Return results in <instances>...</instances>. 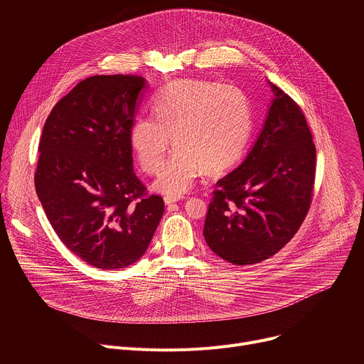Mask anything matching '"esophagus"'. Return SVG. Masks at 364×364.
Returning a JSON list of instances; mask_svg holds the SVG:
<instances>
[{"label":"esophagus","mask_w":364,"mask_h":364,"mask_svg":"<svg viewBox=\"0 0 364 364\" xmlns=\"http://www.w3.org/2000/svg\"><path fill=\"white\" fill-rule=\"evenodd\" d=\"M183 197H173V196H167V197H164V203L166 204H173V203H176V201H180Z\"/></svg>","instance_id":"1"}]
</instances>
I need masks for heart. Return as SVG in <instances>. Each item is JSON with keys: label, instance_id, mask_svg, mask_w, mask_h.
I'll use <instances>...</instances> for the list:
<instances>
[{"label": "heart", "instance_id": "heart-1", "mask_svg": "<svg viewBox=\"0 0 364 364\" xmlns=\"http://www.w3.org/2000/svg\"><path fill=\"white\" fill-rule=\"evenodd\" d=\"M154 112L155 118L134 124L131 146L141 168L154 174L174 142L177 149L154 183L173 197L187 193L207 168L222 173L237 163L252 132L249 99L233 85L174 82L155 100Z\"/></svg>", "mask_w": 364, "mask_h": 364}]
</instances>
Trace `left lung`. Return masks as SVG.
Masks as SVG:
<instances>
[{
    "instance_id": "obj_1",
    "label": "left lung",
    "mask_w": 364,
    "mask_h": 364,
    "mask_svg": "<svg viewBox=\"0 0 364 364\" xmlns=\"http://www.w3.org/2000/svg\"><path fill=\"white\" fill-rule=\"evenodd\" d=\"M274 97L243 163L216 184L203 235L233 265L262 262L304 222L313 196L316 145L296 103L268 80Z\"/></svg>"
}]
</instances>
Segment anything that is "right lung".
Segmentation results:
<instances>
[{"label":"right lung","mask_w":364,"mask_h":364,"mask_svg":"<svg viewBox=\"0 0 364 364\" xmlns=\"http://www.w3.org/2000/svg\"><path fill=\"white\" fill-rule=\"evenodd\" d=\"M148 83L97 75L50 112L40 139L36 191L65 246L90 267L112 271L146 252L164 213L132 167L131 129Z\"/></svg>","instance_id":"obj_1"}]
</instances>
